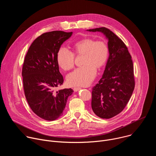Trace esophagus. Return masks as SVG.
<instances>
[{
    "label": "esophagus",
    "instance_id": "esophagus-1",
    "mask_svg": "<svg viewBox=\"0 0 156 156\" xmlns=\"http://www.w3.org/2000/svg\"><path fill=\"white\" fill-rule=\"evenodd\" d=\"M80 90H81V87H76L73 88V90H74L75 92H77Z\"/></svg>",
    "mask_w": 156,
    "mask_h": 156
}]
</instances>
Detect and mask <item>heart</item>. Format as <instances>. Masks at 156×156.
I'll use <instances>...</instances> for the list:
<instances>
[{"label":"heart","mask_w":156,"mask_h":156,"mask_svg":"<svg viewBox=\"0 0 156 156\" xmlns=\"http://www.w3.org/2000/svg\"><path fill=\"white\" fill-rule=\"evenodd\" d=\"M74 54L83 55V66L75 69L66 76V82L72 86L90 85L96 75V69L100 70L106 63L108 48L105 42L85 37L76 42L73 46ZM57 62L60 67L67 71L74 66L73 54L64 48L58 49Z\"/></svg>","instance_id":"obj_1"}]
</instances>
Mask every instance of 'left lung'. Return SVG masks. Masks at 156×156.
Returning a JSON list of instances; mask_svg holds the SVG:
<instances>
[{
	"label": "left lung",
	"instance_id": "8db88e82",
	"mask_svg": "<svg viewBox=\"0 0 156 156\" xmlns=\"http://www.w3.org/2000/svg\"><path fill=\"white\" fill-rule=\"evenodd\" d=\"M100 32L107 39L108 58L104 74L93 88L91 107L101 119H110L120 113L129 101L135 88L133 64L124 42L105 28L87 30Z\"/></svg>",
	"mask_w": 156,
	"mask_h": 156
}]
</instances>
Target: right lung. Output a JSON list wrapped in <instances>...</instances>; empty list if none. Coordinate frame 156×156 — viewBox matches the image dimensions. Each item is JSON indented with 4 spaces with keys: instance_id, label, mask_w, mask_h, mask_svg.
I'll list each match as a JSON object with an SVG mask.
<instances>
[{
    "instance_id": "right-lung-1",
    "label": "right lung",
    "mask_w": 156,
    "mask_h": 156,
    "mask_svg": "<svg viewBox=\"0 0 156 156\" xmlns=\"http://www.w3.org/2000/svg\"><path fill=\"white\" fill-rule=\"evenodd\" d=\"M73 32L54 31L37 37L30 46L22 69L26 99L33 112L42 119L55 120L63 115L73 90L54 88L63 83L59 72L57 54Z\"/></svg>"
}]
</instances>
